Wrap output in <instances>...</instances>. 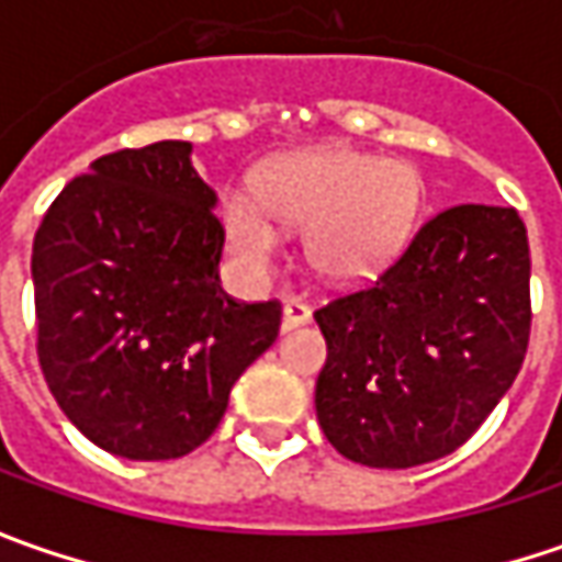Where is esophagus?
I'll return each mask as SVG.
<instances>
[{
    "instance_id": "esophagus-1",
    "label": "esophagus",
    "mask_w": 562,
    "mask_h": 562,
    "mask_svg": "<svg viewBox=\"0 0 562 562\" xmlns=\"http://www.w3.org/2000/svg\"><path fill=\"white\" fill-rule=\"evenodd\" d=\"M313 318V310L303 300H284V328H300Z\"/></svg>"
}]
</instances>
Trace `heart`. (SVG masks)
<instances>
[{
	"instance_id": "heart-1",
	"label": "heart",
	"mask_w": 562,
	"mask_h": 562,
	"mask_svg": "<svg viewBox=\"0 0 562 562\" xmlns=\"http://www.w3.org/2000/svg\"><path fill=\"white\" fill-rule=\"evenodd\" d=\"M256 193L222 203L227 249L252 274H266L284 249L282 227L306 231L318 274L357 284L384 269L406 244L419 212V178L409 165L362 153L318 149L271 162Z\"/></svg>"
}]
</instances>
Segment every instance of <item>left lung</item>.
<instances>
[{"instance_id":"left-lung-1","label":"left lung","mask_w":562,"mask_h":562,"mask_svg":"<svg viewBox=\"0 0 562 562\" xmlns=\"http://www.w3.org/2000/svg\"><path fill=\"white\" fill-rule=\"evenodd\" d=\"M529 274L516 209L450 205L369 288L315 310V416L337 453L409 469L469 441L522 369Z\"/></svg>"}]
</instances>
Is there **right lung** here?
Here are the masks:
<instances>
[{
	"label": "right lung",
	"mask_w": 562,
	"mask_h": 562,
	"mask_svg": "<svg viewBox=\"0 0 562 562\" xmlns=\"http://www.w3.org/2000/svg\"><path fill=\"white\" fill-rule=\"evenodd\" d=\"M190 149L162 140L102 156L33 237L43 378L77 431L124 460L196 450L281 328L278 300L222 291L225 227Z\"/></svg>",
	"instance_id": "right-lung-1"
}]
</instances>
